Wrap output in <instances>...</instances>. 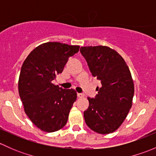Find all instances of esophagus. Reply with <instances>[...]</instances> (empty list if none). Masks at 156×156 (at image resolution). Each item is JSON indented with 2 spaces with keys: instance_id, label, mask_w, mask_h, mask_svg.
I'll return each instance as SVG.
<instances>
[{
  "instance_id": "1",
  "label": "esophagus",
  "mask_w": 156,
  "mask_h": 156,
  "mask_svg": "<svg viewBox=\"0 0 156 156\" xmlns=\"http://www.w3.org/2000/svg\"><path fill=\"white\" fill-rule=\"evenodd\" d=\"M77 95H78V97H79V98H83L84 97V95L83 94H78Z\"/></svg>"
}]
</instances>
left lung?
Masks as SVG:
<instances>
[{
	"mask_svg": "<svg viewBox=\"0 0 156 156\" xmlns=\"http://www.w3.org/2000/svg\"><path fill=\"white\" fill-rule=\"evenodd\" d=\"M80 51L102 85L96 89L95 99L87 98L84 120L94 131L111 133L122 125L132 106L134 85L130 69L122 56L108 47H82Z\"/></svg>",
	"mask_w": 156,
	"mask_h": 156,
	"instance_id": "obj_1",
	"label": "left lung"
}]
</instances>
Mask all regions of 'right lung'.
<instances>
[{
    "instance_id": "obj_1",
    "label": "right lung",
    "mask_w": 156,
    "mask_h": 156,
    "mask_svg": "<svg viewBox=\"0 0 156 156\" xmlns=\"http://www.w3.org/2000/svg\"><path fill=\"white\" fill-rule=\"evenodd\" d=\"M79 48L59 42L44 43L29 53L22 66L19 94L26 114L43 131H57L66 125L77 93L74 89H62L52 81Z\"/></svg>"
}]
</instances>
